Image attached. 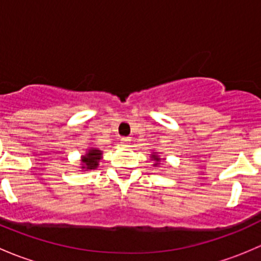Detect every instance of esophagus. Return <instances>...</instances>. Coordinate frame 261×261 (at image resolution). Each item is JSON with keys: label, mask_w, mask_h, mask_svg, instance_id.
<instances>
[{"label": "esophagus", "mask_w": 261, "mask_h": 261, "mask_svg": "<svg viewBox=\"0 0 261 261\" xmlns=\"http://www.w3.org/2000/svg\"><path fill=\"white\" fill-rule=\"evenodd\" d=\"M130 138H121V145L123 146H127L130 144Z\"/></svg>", "instance_id": "1"}]
</instances>
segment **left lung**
<instances>
[{
  "label": "left lung",
  "mask_w": 261,
  "mask_h": 261,
  "mask_svg": "<svg viewBox=\"0 0 261 261\" xmlns=\"http://www.w3.org/2000/svg\"><path fill=\"white\" fill-rule=\"evenodd\" d=\"M154 159H155V160H159V158H156V156H154Z\"/></svg>",
  "instance_id": "left-lung-1"
}]
</instances>
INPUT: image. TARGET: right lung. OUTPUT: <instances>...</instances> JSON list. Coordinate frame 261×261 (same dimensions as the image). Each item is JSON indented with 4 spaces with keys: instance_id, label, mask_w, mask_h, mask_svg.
<instances>
[{
    "instance_id": "obj_1",
    "label": "right lung",
    "mask_w": 261,
    "mask_h": 261,
    "mask_svg": "<svg viewBox=\"0 0 261 261\" xmlns=\"http://www.w3.org/2000/svg\"><path fill=\"white\" fill-rule=\"evenodd\" d=\"M101 159V151L99 150H89L88 155L84 156L83 163L87 165V169H94L98 165V160Z\"/></svg>"
}]
</instances>
